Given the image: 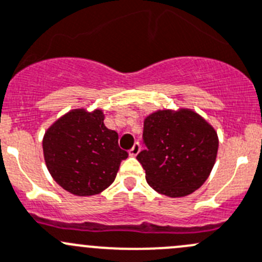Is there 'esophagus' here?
I'll list each match as a JSON object with an SVG mask.
<instances>
[{"mask_svg": "<svg viewBox=\"0 0 262 262\" xmlns=\"http://www.w3.org/2000/svg\"><path fill=\"white\" fill-rule=\"evenodd\" d=\"M139 151H141V144L137 142V143H134V146L132 147L130 149H129V155L134 157V156H137V155L139 154Z\"/></svg>", "mask_w": 262, "mask_h": 262, "instance_id": "34e87169", "label": "esophagus"}]
</instances>
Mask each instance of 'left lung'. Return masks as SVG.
Segmentation results:
<instances>
[{
    "label": "left lung",
    "mask_w": 262,
    "mask_h": 262,
    "mask_svg": "<svg viewBox=\"0 0 262 262\" xmlns=\"http://www.w3.org/2000/svg\"><path fill=\"white\" fill-rule=\"evenodd\" d=\"M147 149L137 160L157 193L184 197L199 189L216 161L219 138L211 124L190 108L157 110L143 123Z\"/></svg>",
    "instance_id": "left-lung-1"
}]
</instances>
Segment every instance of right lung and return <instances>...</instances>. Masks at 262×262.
<instances>
[{
    "label": "right lung",
    "mask_w": 262,
    "mask_h": 262,
    "mask_svg": "<svg viewBox=\"0 0 262 262\" xmlns=\"http://www.w3.org/2000/svg\"><path fill=\"white\" fill-rule=\"evenodd\" d=\"M103 111L74 108L58 118L43 136V156L51 177L75 195L98 194L115 180L128 152L106 128Z\"/></svg>",
    "instance_id": "add662e5"
}]
</instances>
